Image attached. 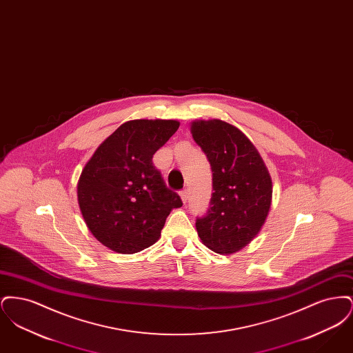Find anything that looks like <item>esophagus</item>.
<instances>
[{
	"instance_id": "obj_1",
	"label": "esophagus",
	"mask_w": 353,
	"mask_h": 353,
	"mask_svg": "<svg viewBox=\"0 0 353 353\" xmlns=\"http://www.w3.org/2000/svg\"><path fill=\"white\" fill-rule=\"evenodd\" d=\"M180 197H181V200H183V202L188 201V190L186 189H183L181 192H180Z\"/></svg>"
}]
</instances>
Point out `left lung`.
Instances as JSON below:
<instances>
[{"label": "left lung", "instance_id": "1", "mask_svg": "<svg viewBox=\"0 0 353 353\" xmlns=\"http://www.w3.org/2000/svg\"><path fill=\"white\" fill-rule=\"evenodd\" d=\"M194 141L213 172V193L196 228L202 243L219 254H233L250 243L269 214L272 183L261 154L246 134L222 121L196 120Z\"/></svg>", "mask_w": 353, "mask_h": 353}]
</instances>
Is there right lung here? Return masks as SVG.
I'll list each match as a JSON object with an SVG mask.
<instances>
[{
    "label": "right lung",
    "instance_id": "obj_1",
    "mask_svg": "<svg viewBox=\"0 0 353 353\" xmlns=\"http://www.w3.org/2000/svg\"><path fill=\"white\" fill-rule=\"evenodd\" d=\"M177 120H131L110 134L85 164L78 202L92 235L108 249L134 254L161 234L180 196L164 183L152 157L179 130Z\"/></svg>",
    "mask_w": 353,
    "mask_h": 353
}]
</instances>
